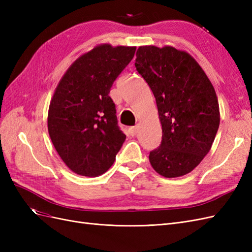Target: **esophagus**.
I'll return each mask as SVG.
<instances>
[{
	"label": "esophagus",
	"mask_w": 252,
	"mask_h": 252,
	"mask_svg": "<svg viewBox=\"0 0 252 252\" xmlns=\"http://www.w3.org/2000/svg\"><path fill=\"white\" fill-rule=\"evenodd\" d=\"M138 131H139V126L138 125L129 128V134L132 135V136H135L136 134H138Z\"/></svg>",
	"instance_id": "obj_1"
}]
</instances>
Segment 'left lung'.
<instances>
[{"label": "left lung", "mask_w": 252, "mask_h": 252, "mask_svg": "<svg viewBox=\"0 0 252 252\" xmlns=\"http://www.w3.org/2000/svg\"><path fill=\"white\" fill-rule=\"evenodd\" d=\"M135 68L156 97L161 145L150 151L154 169L165 178L192 171L208 154L220 125L219 102L196 61L170 46H141Z\"/></svg>", "instance_id": "left-lung-1"}]
</instances>
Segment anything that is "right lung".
Here are the masks:
<instances>
[{
	"mask_svg": "<svg viewBox=\"0 0 252 252\" xmlns=\"http://www.w3.org/2000/svg\"><path fill=\"white\" fill-rule=\"evenodd\" d=\"M135 47L96 46L68 68L52 96L48 132L68 168L85 177L107 171L125 142L109 96Z\"/></svg>",
	"mask_w": 252,
	"mask_h": 252,
	"instance_id": "right-lung-1",
	"label": "right lung"
}]
</instances>
